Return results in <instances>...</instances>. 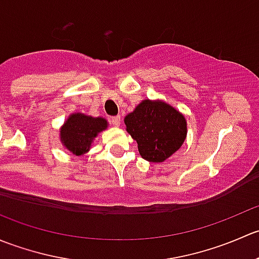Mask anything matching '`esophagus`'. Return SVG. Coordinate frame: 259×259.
I'll return each mask as SVG.
<instances>
[{
    "instance_id": "34e87169",
    "label": "esophagus",
    "mask_w": 259,
    "mask_h": 259,
    "mask_svg": "<svg viewBox=\"0 0 259 259\" xmlns=\"http://www.w3.org/2000/svg\"><path fill=\"white\" fill-rule=\"evenodd\" d=\"M110 122L114 126H120V116H113L110 119Z\"/></svg>"
}]
</instances>
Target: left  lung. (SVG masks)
<instances>
[{
	"label": "left lung",
	"mask_w": 259,
	"mask_h": 259,
	"mask_svg": "<svg viewBox=\"0 0 259 259\" xmlns=\"http://www.w3.org/2000/svg\"><path fill=\"white\" fill-rule=\"evenodd\" d=\"M124 122L137 140L142 158L153 163L173 155L187 138L185 116L163 100L145 99L125 116Z\"/></svg>",
	"instance_id": "left-lung-1"
}]
</instances>
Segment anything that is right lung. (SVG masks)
<instances>
[{
  "label": "right lung",
  "mask_w": 259,
  "mask_h": 259,
  "mask_svg": "<svg viewBox=\"0 0 259 259\" xmlns=\"http://www.w3.org/2000/svg\"><path fill=\"white\" fill-rule=\"evenodd\" d=\"M108 126V120L103 116L94 117L82 113H72L60 127V142L70 153L81 156L90 150L98 134Z\"/></svg>",
  "instance_id": "right-lung-1"
}]
</instances>
